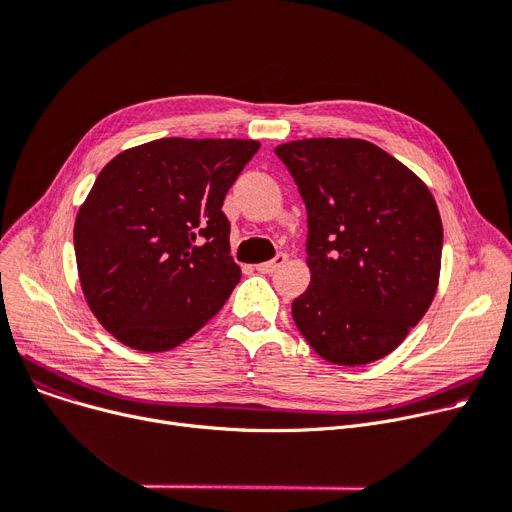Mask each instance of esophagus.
<instances>
[{
  "label": "esophagus",
  "instance_id": "34e87169",
  "mask_svg": "<svg viewBox=\"0 0 512 512\" xmlns=\"http://www.w3.org/2000/svg\"><path fill=\"white\" fill-rule=\"evenodd\" d=\"M284 261H286V255H284V253H280V255H276L272 261L259 263V265H257V272H261V274H272V272H276V270H278V267H280Z\"/></svg>",
  "mask_w": 512,
  "mask_h": 512
}]
</instances>
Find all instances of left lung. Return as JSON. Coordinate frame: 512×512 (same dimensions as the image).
<instances>
[{
	"mask_svg": "<svg viewBox=\"0 0 512 512\" xmlns=\"http://www.w3.org/2000/svg\"><path fill=\"white\" fill-rule=\"evenodd\" d=\"M307 207L311 282L292 319L334 365L390 355L432 305L442 220L427 184L363 139H301L276 147Z\"/></svg>",
	"mask_w": 512,
	"mask_h": 512,
	"instance_id": "obj_1",
	"label": "left lung"
}]
</instances>
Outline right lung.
<instances>
[{
	"label": "right lung",
	"instance_id": "1",
	"mask_svg": "<svg viewBox=\"0 0 512 512\" xmlns=\"http://www.w3.org/2000/svg\"><path fill=\"white\" fill-rule=\"evenodd\" d=\"M251 139H157L107 164L74 222L80 288L118 342L164 353L199 332L240 280L228 188Z\"/></svg>",
	"mask_w": 512,
	"mask_h": 512
}]
</instances>
